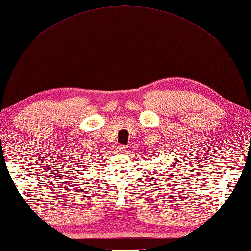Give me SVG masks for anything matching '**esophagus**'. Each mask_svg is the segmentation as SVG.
Listing matches in <instances>:
<instances>
[{"label": "esophagus", "instance_id": "1", "mask_svg": "<svg viewBox=\"0 0 251 251\" xmlns=\"http://www.w3.org/2000/svg\"><path fill=\"white\" fill-rule=\"evenodd\" d=\"M126 147L125 146V145H119L118 146V151H120V152H126Z\"/></svg>", "mask_w": 251, "mask_h": 251}]
</instances>
